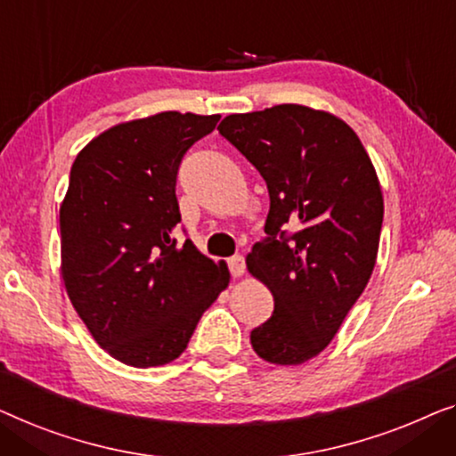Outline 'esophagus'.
<instances>
[{
  "mask_svg": "<svg viewBox=\"0 0 456 456\" xmlns=\"http://www.w3.org/2000/svg\"><path fill=\"white\" fill-rule=\"evenodd\" d=\"M229 271L233 277H241L243 273H246V260H243V256H233V258H229Z\"/></svg>",
  "mask_w": 456,
  "mask_h": 456,
  "instance_id": "obj_1",
  "label": "esophagus"
}]
</instances>
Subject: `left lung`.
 Instances as JSON below:
<instances>
[{
  "label": "left lung",
  "instance_id": "1",
  "mask_svg": "<svg viewBox=\"0 0 456 456\" xmlns=\"http://www.w3.org/2000/svg\"><path fill=\"white\" fill-rule=\"evenodd\" d=\"M219 132L271 196L268 237L246 265L273 293L274 312L249 341L265 362L305 363L335 338L376 266L384 216L376 169L357 134L322 109L285 102L233 113Z\"/></svg>",
  "mask_w": 456,
  "mask_h": 456
}]
</instances>
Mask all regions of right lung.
Returning <instances> with one entry per match:
<instances>
[{
  "label": "right lung",
  "mask_w": 456,
  "mask_h": 456,
  "mask_svg": "<svg viewBox=\"0 0 456 456\" xmlns=\"http://www.w3.org/2000/svg\"><path fill=\"white\" fill-rule=\"evenodd\" d=\"M219 119L163 111L124 121L93 138L69 171L60 207L63 285L94 341L132 368L182 355L229 285L225 262L173 240L177 167Z\"/></svg>",
  "instance_id": "add662e5"
}]
</instances>
